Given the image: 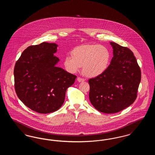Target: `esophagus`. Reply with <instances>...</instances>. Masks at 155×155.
Returning a JSON list of instances; mask_svg holds the SVG:
<instances>
[{
  "instance_id": "esophagus-1",
  "label": "esophagus",
  "mask_w": 155,
  "mask_h": 155,
  "mask_svg": "<svg viewBox=\"0 0 155 155\" xmlns=\"http://www.w3.org/2000/svg\"><path fill=\"white\" fill-rule=\"evenodd\" d=\"M77 80H78V82H82V81H85V79L81 78V77H78L77 78Z\"/></svg>"
}]
</instances>
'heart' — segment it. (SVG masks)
<instances>
[{
  "mask_svg": "<svg viewBox=\"0 0 155 155\" xmlns=\"http://www.w3.org/2000/svg\"><path fill=\"white\" fill-rule=\"evenodd\" d=\"M111 60V53L105 46L85 45L75 48L71 55L67 54L63 60L67 70L74 73L83 66L85 74L89 77H97L108 68Z\"/></svg>",
  "mask_w": 155,
  "mask_h": 155,
  "instance_id": "1",
  "label": "heart"
}]
</instances>
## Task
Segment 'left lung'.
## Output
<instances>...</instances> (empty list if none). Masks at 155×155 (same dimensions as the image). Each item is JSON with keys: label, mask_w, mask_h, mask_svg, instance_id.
Listing matches in <instances>:
<instances>
[{"label": "left lung", "mask_w": 155, "mask_h": 155, "mask_svg": "<svg viewBox=\"0 0 155 155\" xmlns=\"http://www.w3.org/2000/svg\"><path fill=\"white\" fill-rule=\"evenodd\" d=\"M113 58L103 74L89 80V97L97 110L115 113L134 103L141 79V71L133 52L110 42Z\"/></svg>", "instance_id": "left-lung-1"}]
</instances>
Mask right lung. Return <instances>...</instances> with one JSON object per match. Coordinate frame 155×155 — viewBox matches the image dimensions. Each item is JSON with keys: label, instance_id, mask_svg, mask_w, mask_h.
Masks as SVG:
<instances>
[{"label": "right lung", "instance_id": "right-lung-1", "mask_svg": "<svg viewBox=\"0 0 155 155\" xmlns=\"http://www.w3.org/2000/svg\"><path fill=\"white\" fill-rule=\"evenodd\" d=\"M56 44L42 42L25 49L14 69L15 88L18 98L32 110L50 113L64 103L67 89L77 78L55 66L59 59Z\"/></svg>", "mask_w": 155, "mask_h": 155}]
</instances>
